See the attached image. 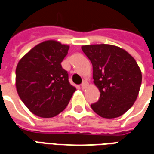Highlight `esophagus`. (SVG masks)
<instances>
[{"instance_id":"34e87169","label":"esophagus","mask_w":154,"mask_h":154,"mask_svg":"<svg viewBox=\"0 0 154 154\" xmlns=\"http://www.w3.org/2000/svg\"><path fill=\"white\" fill-rule=\"evenodd\" d=\"M87 87V82H86V81H84L81 84V87H82V89H85Z\"/></svg>"}]
</instances>
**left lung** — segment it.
I'll return each instance as SVG.
<instances>
[{"label": "left lung", "instance_id": "8db88e82", "mask_svg": "<svg viewBox=\"0 0 154 154\" xmlns=\"http://www.w3.org/2000/svg\"><path fill=\"white\" fill-rule=\"evenodd\" d=\"M82 49L92 63L94 83L100 92L98 101L91 105L92 110L106 119L122 116L134 103L142 82L136 61L110 44L84 45Z\"/></svg>", "mask_w": 154, "mask_h": 154}]
</instances>
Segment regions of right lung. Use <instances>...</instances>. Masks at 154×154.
<instances>
[{
    "label": "right lung",
    "mask_w": 154,
    "mask_h": 154,
    "mask_svg": "<svg viewBox=\"0 0 154 154\" xmlns=\"http://www.w3.org/2000/svg\"><path fill=\"white\" fill-rule=\"evenodd\" d=\"M68 49L69 46L57 41H44L19 62L15 71L17 92L35 116L51 118L58 115L76 91L61 65Z\"/></svg>",
    "instance_id": "add662e5"
}]
</instances>
